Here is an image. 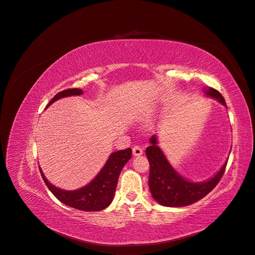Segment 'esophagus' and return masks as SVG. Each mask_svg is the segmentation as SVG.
Instances as JSON below:
<instances>
[{
    "label": "esophagus",
    "instance_id": "34e87169",
    "mask_svg": "<svg viewBox=\"0 0 255 255\" xmlns=\"http://www.w3.org/2000/svg\"><path fill=\"white\" fill-rule=\"evenodd\" d=\"M132 152H133V155L134 156H140L141 154H142V148L141 146H139V145H134L132 148Z\"/></svg>",
    "mask_w": 255,
    "mask_h": 255
}]
</instances>
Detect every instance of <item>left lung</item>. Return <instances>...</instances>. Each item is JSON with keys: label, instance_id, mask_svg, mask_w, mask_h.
Wrapping results in <instances>:
<instances>
[{"label": "left lung", "instance_id": "8db88e82", "mask_svg": "<svg viewBox=\"0 0 255 255\" xmlns=\"http://www.w3.org/2000/svg\"><path fill=\"white\" fill-rule=\"evenodd\" d=\"M207 95L217 99L226 105L221 94L210 88ZM151 145L145 150V155L150 162L149 187L155 200L165 207H185L189 206L210 193L221 180L227 162L212 179L206 182L193 183L185 180L171 167L162 151L157 145L156 136L150 139Z\"/></svg>", "mask_w": 255, "mask_h": 255}]
</instances>
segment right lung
Returning a JSON list of instances; mask_svg holds the SVG:
<instances>
[{"mask_svg": "<svg viewBox=\"0 0 255 255\" xmlns=\"http://www.w3.org/2000/svg\"><path fill=\"white\" fill-rule=\"evenodd\" d=\"M82 94L83 90L80 89L64 90L59 92L49 101L47 106L60 98L73 95H82ZM131 155L132 150L130 148L113 153L97 177L87 186L74 191H67L57 188V187L50 184L45 179L41 168L39 167V169L47 188L60 202L76 210L85 212H96L101 211L111 205L116 191L120 172L131 158Z\"/></svg>", "mask_w": 255, "mask_h": 255, "instance_id": "add662e5", "label": "right lung"}]
</instances>
